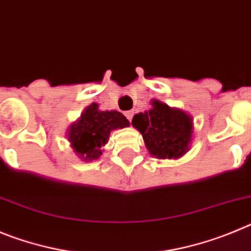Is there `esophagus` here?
Listing matches in <instances>:
<instances>
[{
	"label": "esophagus",
	"instance_id": "34e87169",
	"mask_svg": "<svg viewBox=\"0 0 251 251\" xmlns=\"http://www.w3.org/2000/svg\"><path fill=\"white\" fill-rule=\"evenodd\" d=\"M125 116H126V119H127L128 121H131V120H132V116H134V112H132V111H126L125 112Z\"/></svg>",
	"mask_w": 251,
	"mask_h": 251
}]
</instances>
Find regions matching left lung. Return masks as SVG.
<instances>
[{
  "label": "left lung",
  "instance_id": "8db88e82",
  "mask_svg": "<svg viewBox=\"0 0 251 251\" xmlns=\"http://www.w3.org/2000/svg\"><path fill=\"white\" fill-rule=\"evenodd\" d=\"M151 105V110L135 115L132 126L141 132L152 156L179 159L189 150L193 139V117L157 100Z\"/></svg>",
  "mask_w": 251,
  "mask_h": 251
}]
</instances>
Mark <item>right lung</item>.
<instances>
[{"mask_svg":"<svg viewBox=\"0 0 251 251\" xmlns=\"http://www.w3.org/2000/svg\"><path fill=\"white\" fill-rule=\"evenodd\" d=\"M128 120L119 111H100L96 102L83 110L80 119L67 131V139L78 157L86 161L96 160L102 153L110 132L116 128L127 127Z\"/></svg>","mask_w":251,"mask_h":251,"instance_id":"obj_1","label":"right lung"}]
</instances>
